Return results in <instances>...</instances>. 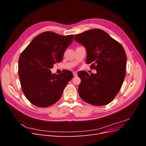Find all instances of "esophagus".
Instances as JSON below:
<instances>
[{"label": "esophagus", "instance_id": "34e87169", "mask_svg": "<svg viewBox=\"0 0 146 146\" xmlns=\"http://www.w3.org/2000/svg\"><path fill=\"white\" fill-rule=\"evenodd\" d=\"M73 75L74 76H76L78 75V74L76 72H73Z\"/></svg>", "mask_w": 146, "mask_h": 146}]
</instances>
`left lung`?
<instances>
[{"mask_svg":"<svg viewBox=\"0 0 146 146\" xmlns=\"http://www.w3.org/2000/svg\"><path fill=\"white\" fill-rule=\"evenodd\" d=\"M87 52L86 62L96 74L78 73L81 78L78 93L86 103L106 105L113 100L126 75L127 57L121 45L100 29H92L75 35Z\"/></svg>","mask_w":146,"mask_h":146,"instance_id":"1","label":"left lung"}]
</instances>
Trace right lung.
<instances>
[{
    "mask_svg": "<svg viewBox=\"0 0 146 146\" xmlns=\"http://www.w3.org/2000/svg\"><path fill=\"white\" fill-rule=\"evenodd\" d=\"M74 36H63L50 31L44 32L33 39L19 60V76L22 90L34 105L46 108L61 98L72 72L65 70L52 74L54 64L60 62L64 52L72 43Z\"/></svg>",
    "mask_w": 146,
    "mask_h": 146,
    "instance_id": "1",
    "label": "right lung"
}]
</instances>
